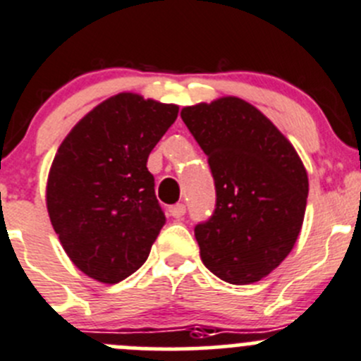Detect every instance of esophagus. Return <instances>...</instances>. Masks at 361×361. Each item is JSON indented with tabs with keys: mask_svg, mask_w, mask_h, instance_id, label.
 Masks as SVG:
<instances>
[{
	"mask_svg": "<svg viewBox=\"0 0 361 361\" xmlns=\"http://www.w3.org/2000/svg\"><path fill=\"white\" fill-rule=\"evenodd\" d=\"M169 212H170V216L176 217V219H179V217H182L185 214V205L184 203H177V205L170 207Z\"/></svg>",
	"mask_w": 361,
	"mask_h": 361,
	"instance_id": "esophagus-1",
	"label": "esophagus"
}]
</instances>
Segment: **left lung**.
<instances>
[{
  "label": "left lung",
  "instance_id": "8db88e82",
  "mask_svg": "<svg viewBox=\"0 0 361 361\" xmlns=\"http://www.w3.org/2000/svg\"><path fill=\"white\" fill-rule=\"evenodd\" d=\"M180 117L207 156L216 212L195 228L207 269L231 284L262 281L295 247L309 177L293 144L237 96L184 106Z\"/></svg>",
  "mask_w": 361,
  "mask_h": 361
}]
</instances>
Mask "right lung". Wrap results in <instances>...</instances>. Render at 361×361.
Returning <instances> with one entry per match:
<instances>
[{
	"mask_svg": "<svg viewBox=\"0 0 361 361\" xmlns=\"http://www.w3.org/2000/svg\"><path fill=\"white\" fill-rule=\"evenodd\" d=\"M177 114L173 103L119 92L61 142L45 188L47 212L71 263L98 283L137 272L165 224L147 159Z\"/></svg>",
	"mask_w": 361,
	"mask_h": 361,
	"instance_id": "right-lung-1",
	"label": "right lung"
}]
</instances>
